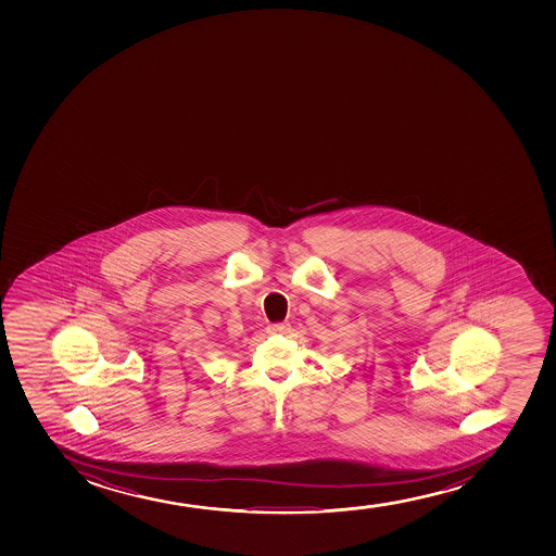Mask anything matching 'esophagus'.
I'll list each match as a JSON object with an SVG mask.
<instances>
[{
  "label": "esophagus",
  "mask_w": 556,
  "mask_h": 556,
  "mask_svg": "<svg viewBox=\"0 0 556 556\" xmlns=\"http://www.w3.org/2000/svg\"><path fill=\"white\" fill-rule=\"evenodd\" d=\"M291 328H289L288 323H276V325H268L267 332L275 333V336H283V333H288Z\"/></svg>",
  "instance_id": "esophagus-1"
}]
</instances>
